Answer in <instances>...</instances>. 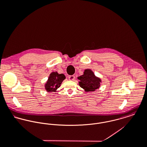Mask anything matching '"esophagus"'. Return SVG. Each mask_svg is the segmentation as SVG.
Wrapping results in <instances>:
<instances>
[{
    "mask_svg": "<svg viewBox=\"0 0 147 147\" xmlns=\"http://www.w3.org/2000/svg\"><path fill=\"white\" fill-rule=\"evenodd\" d=\"M68 79L69 80H74L75 79V76L74 75H70L68 77Z\"/></svg>",
    "mask_w": 147,
    "mask_h": 147,
    "instance_id": "34e87169",
    "label": "esophagus"
}]
</instances>
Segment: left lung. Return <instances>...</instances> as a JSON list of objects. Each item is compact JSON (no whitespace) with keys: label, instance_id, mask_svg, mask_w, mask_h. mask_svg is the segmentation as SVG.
Returning a JSON list of instances; mask_svg holds the SVG:
<instances>
[{"label":"left lung","instance_id":"8db88e82","mask_svg":"<svg viewBox=\"0 0 147 147\" xmlns=\"http://www.w3.org/2000/svg\"><path fill=\"white\" fill-rule=\"evenodd\" d=\"M78 78L80 80L79 82V85L86 92L95 91V90L99 88L101 82V79L96 77L93 72L89 69H85L84 74Z\"/></svg>","mask_w":147,"mask_h":147}]
</instances>
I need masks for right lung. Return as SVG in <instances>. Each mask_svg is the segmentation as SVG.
I'll list each match as a JSON object with an SVG mask.
<instances>
[{
	"label": "right lung",
	"mask_w": 147,
	"mask_h": 147,
	"mask_svg": "<svg viewBox=\"0 0 147 147\" xmlns=\"http://www.w3.org/2000/svg\"><path fill=\"white\" fill-rule=\"evenodd\" d=\"M65 79V76L63 74H59L57 72L51 73L45 85V89L48 92H55Z\"/></svg>",
	"instance_id": "right-lung-1"
}]
</instances>
